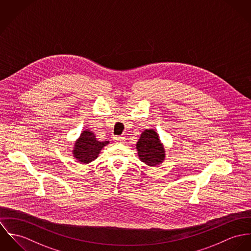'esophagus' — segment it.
Masks as SVG:
<instances>
[{
  "mask_svg": "<svg viewBox=\"0 0 251 251\" xmlns=\"http://www.w3.org/2000/svg\"><path fill=\"white\" fill-rule=\"evenodd\" d=\"M124 139H125V138H124V137H122V136H120V137H115V138H114V140H115L116 142H119V143L123 142V141H124Z\"/></svg>",
  "mask_w": 251,
  "mask_h": 251,
  "instance_id": "1",
  "label": "esophagus"
}]
</instances>
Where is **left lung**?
<instances>
[{
    "label": "left lung",
    "mask_w": 251,
    "mask_h": 251,
    "mask_svg": "<svg viewBox=\"0 0 251 251\" xmlns=\"http://www.w3.org/2000/svg\"><path fill=\"white\" fill-rule=\"evenodd\" d=\"M137 149L139 160L149 167H156L164 162L166 153L159 135L152 129L145 130L140 135Z\"/></svg>",
    "instance_id": "1"
}]
</instances>
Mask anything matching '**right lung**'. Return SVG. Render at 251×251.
<instances>
[{
	"instance_id": "add662e5",
	"label": "right lung",
	"mask_w": 251,
	"mask_h": 251,
	"mask_svg": "<svg viewBox=\"0 0 251 251\" xmlns=\"http://www.w3.org/2000/svg\"><path fill=\"white\" fill-rule=\"evenodd\" d=\"M107 144H109V141H99L91 131L84 130L75 142L73 156L78 162L88 164L98 157L100 151Z\"/></svg>"
}]
</instances>
